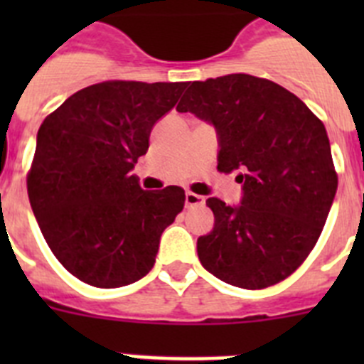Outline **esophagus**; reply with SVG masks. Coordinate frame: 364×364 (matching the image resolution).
Returning <instances> with one entry per match:
<instances>
[{
    "instance_id": "esophagus-1",
    "label": "esophagus",
    "mask_w": 364,
    "mask_h": 364,
    "mask_svg": "<svg viewBox=\"0 0 364 364\" xmlns=\"http://www.w3.org/2000/svg\"><path fill=\"white\" fill-rule=\"evenodd\" d=\"M202 204H204V197H200V195H197V193H193V191L186 193V205H188V208H191V205H202Z\"/></svg>"
}]
</instances>
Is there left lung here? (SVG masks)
<instances>
[{
  "mask_svg": "<svg viewBox=\"0 0 364 364\" xmlns=\"http://www.w3.org/2000/svg\"><path fill=\"white\" fill-rule=\"evenodd\" d=\"M178 112L211 122L220 173L237 171L239 208L205 200L215 226L197 240L202 266L244 290L290 277L321 237L337 191L324 124L279 83L226 74L189 83Z\"/></svg>",
  "mask_w": 364,
  "mask_h": 364,
  "instance_id": "obj_1",
  "label": "left lung"
}]
</instances>
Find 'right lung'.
<instances>
[{
  "instance_id": "1",
  "label": "right lung",
  "mask_w": 364,
  "mask_h": 364,
  "mask_svg": "<svg viewBox=\"0 0 364 364\" xmlns=\"http://www.w3.org/2000/svg\"><path fill=\"white\" fill-rule=\"evenodd\" d=\"M188 82L109 80L74 92L45 118L27 173L31 208L60 264L85 284L120 288L154 264L184 210L178 186L146 191L131 175L156 120Z\"/></svg>"
}]
</instances>
